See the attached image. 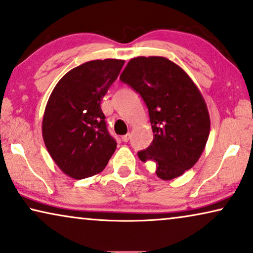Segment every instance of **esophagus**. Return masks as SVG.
Wrapping results in <instances>:
<instances>
[{"label": "esophagus", "mask_w": 253, "mask_h": 253, "mask_svg": "<svg viewBox=\"0 0 253 253\" xmlns=\"http://www.w3.org/2000/svg\"><path fill=\"white\" fill-rule=\"evenodd\" d=\"M129 137H130V134L128 133V134H126V135H124V136L122 137V140H123L124 142H128V141H129Z\"/></svg>", "instance_id": "esophagus-1"}]
</instances>
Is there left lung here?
I'll return each instance as SVG.
<instances>
[{"label": "left lung", "instance_id": "1", "mask_svg": "<svg viewBox=\"0 0 253 253\" xmlns=\"http://www.w3.org/2000/svg\"><path fill=\"white\" fill-rule=\"evenodd\" d=\"M120 80L141 95L150 117L154 140L138 158L154 162L163 180L182 175L197 163L210 134L209 111L196 84L175 63L154 56L130 59Z\"/></svg>", "mask_w": 253, "mask_h": 253}]
</instances>
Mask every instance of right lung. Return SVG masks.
Instances as JSON below:
<instances>
[{"label": "right lung", "mask_w": 253, "mask_h": 253, "mask_svg": "<svg viewBox=\"0 0 253 253\" xmlns=\"http://www.w3.org/2000/svg\"><path fill=\"white\" fill-rule=\"evenodd\" d=\"M125 60H90L58 81L42 122L44 144L60 169L81 180L102 172L117 142L106 128L101 101Z\"/></svg>", "instance_id": "add662e5"}]
</instances>
